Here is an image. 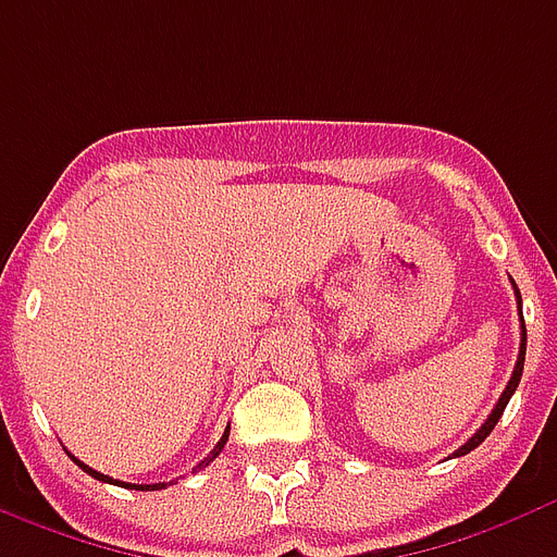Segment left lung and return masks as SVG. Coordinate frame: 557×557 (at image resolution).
Segmentation results:
<instances>
[{"label": "left lung", "mask_w": 557, "mask_h": 557, "mask_svg": "<svg viewBox=\"0 0 557 557\" xmlns=\"http://www.w3.org/2000/svg\"><path fill=\"white\" fill-rule=\"evenodd\" d=\"M513 292H517V304H522V300H520V289H517V283H513ZM522 362H525V321H522L520 357H517V366H513V374H510V381H508V386H505V393H502V398H498L496 407H493V413L487 416V422H484V425L478 428L475 434L469 436V440H467V443H463V446L457 448L455 457L469 455V451H472V448L481 446V443H484V440H487V436H490V431H493V428H496V422H498V419H502V413H505V407H508L510 395L517 393V386H520V377H522Z\"/></svg>", "instance_id": "1"}]
</instances>
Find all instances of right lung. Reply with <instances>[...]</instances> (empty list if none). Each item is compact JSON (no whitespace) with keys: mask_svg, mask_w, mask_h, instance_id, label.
Wrapping results in <instances>:
<instances>
[{"mask_svg":"<svg viewBox=\"0 0 557 557\" xmlns=\"http://www.w3.org/2000/svg\"><path fill=\"white\" fill-rule=\"evenodd\" d=\"M226 436H230V431H224V436L218 440V446L212 448V455L206 457V460H203V463H200V467H206V463H209L212 457L221 455V448L226 446ZM70 457H73V455H70ZM73 463H76V467H79V469H85V472H88L90 478H97V481H109V484H117V487H129V490H162V487H168V484H126V481H114V478L102 475V472H97V469H90L88 463H82V460H76V457H73Z\"/></svg>","mask_w":557,"mask_h":557,"instance_id":"right-lung-1","label":"right lung"}]
</instances>
